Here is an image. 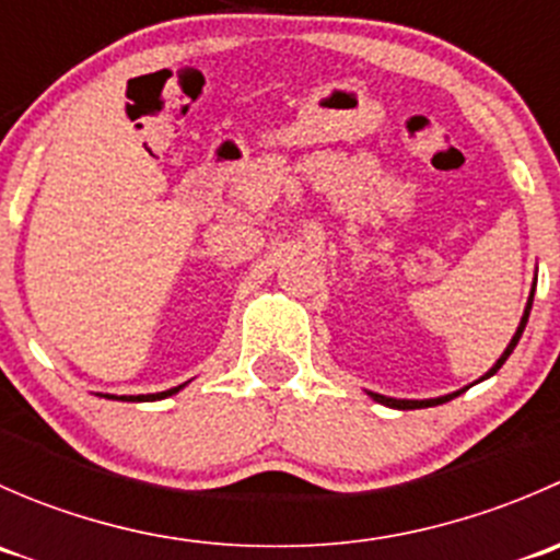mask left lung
<instances>
[{"label":"left lung","mask_w":560,"mask_h":560,"mask_svg":"<svg viewBox=\"0 0 560 560\" xmlns=\"http://www.w3.org/2000/svg\"><path fill=\"white\" fill-rule=\"evenodd\" d=\"M534 287H536V281H534ZM530 306H534V290H530V295H528V303H525V312H523V319H521V325H517V332L515 336H512V341H510V347L504 349V354H501L499 360H495V365L493 369L488 371V374L482 376V380H490V376L495 374V371L501 369V365L506 363V358H510L512 354V349L517 347V341H521V336H523V330H525V322H528V314H530ZM479 380V382H482ZM463 389H457V393H450V395H442V398H428V400H406V398H387V395H380V393H369L371 398L376 400V404H385V406H389V409H425V406H439V404H447V400H453V398H457V395H460Z\"/></svg>","instance_id":"8db88e82"}]
</instances>
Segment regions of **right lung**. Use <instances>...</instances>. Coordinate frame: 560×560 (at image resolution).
<instances>
[{
	"mask_svg": "<svg viewBox=\"0 0 560 560\" xmlns=\"http://www.w3.org/2000/svg\"><path fill=\"white\" fill-rule=\"evenodd\" d=\"M180 387H184V385L171 387V389H165V393H154V395H121V398H116V395H105V398H116V400H162V398H167V395L178 393Z\"/></svg>",
	"mask_w": 560,
	"mask_h": 560,
	"instance_id": "1",
	"label": "right lung"
}]
</instances>
